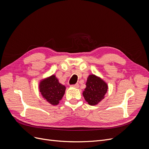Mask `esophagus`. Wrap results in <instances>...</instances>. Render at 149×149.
I'll return each instance as SVG.
<instances>
[{
  "label": "esophagus",
  "instance_id": "1",
  "mask_svg": "<svg viewBox=\"0 0 149 149\" xmlns=\"http://www.w3.org/2000/svg\"><path fill=\"white\" fill-rule=\"evenodd\" d=\"M71 86L73 87V88H79V84H78V83H76V84H75L71 85Z\"/></svg>",
  "mask_w": 149,
  "mask_h": 149
}]
</instances>
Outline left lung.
<instances>
[{
  "mask_svg": "<svg viewBox=\"0 0 149 149\" xmlns=\"http://www.w3.org/2000/svg\"><path fill=\"white\" fill-rule=\"evenodd\" d=\"M86 87L83 95L89 105H96L101 101L107 91V83L94 74H90L87 79Z\"/></svg>",
  "mask_w": 149,
  "mask_h": 149,
  "instance_id": "obj_1",
  "label": "left lung"
}]
</instances>
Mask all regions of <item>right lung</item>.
I'll use <instances>...</instances> for the list:
<instances>
[{"mask_svg":"<svg viewBox=\"0 0 149 149\" xmlns=\"http://www.w3.org/2000/svg\"><path fill=\"white\" fill-rule=\"evenodd\" d=\"M40 92L45 100L55 106L59 104L65 93L66 87L58 81L55 75L42 80L39 84Z\"/></svg>","mask_w":149,"mask_h":149,"instance_id":"right-lung-1","label":"right lung"}]
</instances>
